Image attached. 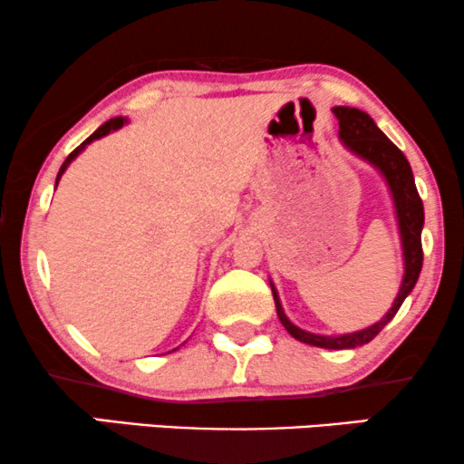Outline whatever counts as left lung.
<instances>
[{
	"label": "left lung",
	"mask_w": 464,
	"mask_h": 464,
	"mask_svg": "<svg viewBox=\"0 0 464 464\" xmlns=\"http://www.w3.org/2000/svg\"><path fill=\"white\" fill-rule=\"evenodd\" d=\"M334 115L338 117V126H340L338 134L340 139H343L344 148L353 151L355 156H360L362 160L371 162L372 167L383 175L390 186L392 198H394V208H396L398 228H401L402 256H404V276H402L401 291H398L396 300L388 310V314H385L381 321H377L374 325L353 334H343V336H321V334H310L306 330H300L297 325H293L291 321L286 319L283 304H280L278 291L274 289L272 283L269 285H272L276 313H278L280 324L285 325V330L289 332L293 338L321 349H355V347H362V344L371 343V340L377 336V334L383 330L392 319H394L398 308L402 306L404 297L413 291L415 283H418L420 272H421V261H424V252H421L424 205H421L418 188H415L411 164H409L402 151L379 130L371 115L363 113L360 109H351V107H336L334 109Z\"/></svg>",
	"instance_id": "obj_1"
}]
</instances>
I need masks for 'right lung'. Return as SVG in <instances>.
I'll list each match as a JSON object with an SVG mask.
<instances>
[{"mask_svg":"<svg viewBox=\"0 0 464 464\" xmlns=\"http://www.w3.org/2000/svg\"><path fill=\"white\" fill-rule=\"evenodd\" d=\"M126 121H128V120H124V117H113V120L104 121V124H102L101 128H98V130H96V132H93V134H92V137H87V139L83 140V143H81V145H79V148H76V150L72 151V154H70V156L66 158V162H63V164H62L60 173H57V181H60V178H62V175H63V171H66V169H68V164H70V162H72V160H74V158H76V156H79V154H81V151H83V150L87 148V145H90V143H92V140L101 139V137H104V134H109V132H113V130H120V128H121V126H124V124H126Z\"/></svg>","mask_w":464,"mask_h":464,"instance_id":"right-lung-1","label":"right lung"}]
</instances>
